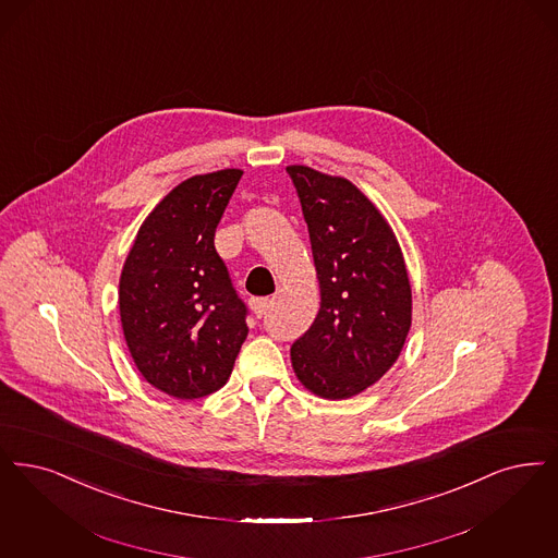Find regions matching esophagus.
<instances>
[{"label":"esophagus","instance_id":"esophagus-1","mask_svg":"<svg viewBox=\"0 0 558 558\" xmlns=\"http://www.w3.org/2000/svg\"><path fill=\"white\" fill-rule=\"evenodd\" d=\"M269 305H271V301H269L268 296H264V299H251V310H253V313H255L257 317H264V315L268 313Z\"/></svg>","mask_w":558,"mask_h":558}]
</instances>
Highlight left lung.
<instances>
[{
  "label": "left lung",
  "mask_w": 558,
  "mask_h": 558,
  "mask_svg": "<svg viewBox=\"0 0 558 558\" xmlns=\"http://www.w3.org/2000/svg\"><path fill=\"white\" fill-rule=\"evenodd\" d=\"M310 230L322 303L290 347L292 369L313 395L351 399L399 359L411 328V284L401 246L353 182L289 166Z\"/></svg>",
  "instance_id": "obj_1"
}]
</instances>
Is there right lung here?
<instances>
[{
    "mask_svg": "<svg viewBox=\"0 0 558 558\" xmlns=\"http://www.w3.org/2000/svg\"><path fill=\"white\" fill-rule=\"evenodd\" d=\"M241 170L180 182L138 228L120 276V319L141 376L174 399L220 390L245 342L246 305L214 246Z\"/></svg>",
    "mask_w": 558,
    "mask_h": 558,
    "instance_id": "add662e5",
    "label": "right lung"
}]
</instances>
